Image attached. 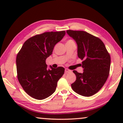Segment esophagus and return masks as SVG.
Masks as SVG:
<instances>
[{
    "label": "esophagus",
    "instance_id": "1",
    "mask_svg": "<svg viewBox=\"0 0 123 123\" xmlns=\"http://www.w3.org/2000/svg\"><path fill=\"white\" fill-rule=\"evenodd\" d=\"M72 71L69 69H65V73H70Z\"/></svg>",
    "mask_w": 123,
    "mask_h": 123
}]
</instances>
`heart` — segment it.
<instances>
[{"label":"heart","instance_id":"b5f03b06","mask_svg":"<svg viewBox=\"0 0 123 123\" xmlns=\"http://www.w3.org/2000/svg\"><path fill=\"white\" fill-rule=\"evenodd\" d=\"M71 42H74L73 40H67V43H71Z\"/></svg>","mask_w":123,"mask_h":123}]
</instances>
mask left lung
<instances>
[{
  "mask_svg": "<svg viewBox=\"0 0 123 123\" xmlns=\"http://www.w3.org/2000/svg\"><path fill=\"white\" fill-rule=\"evenodd\" d=\"M67 32L76 41L78 56L83 62V72L73 73L76 80L71 85L79 95L89 97L100 91L106 81L110 68V55L103 42L98 37L83 31L67 30Z\"/></svg>",
  "mask_w": 123,
  "mask_h": 123,
  "instance_id": "obj_1",
  "label": "left lung"
}]
</instances>
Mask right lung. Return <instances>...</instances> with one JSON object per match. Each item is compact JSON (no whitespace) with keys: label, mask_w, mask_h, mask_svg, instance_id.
I'll return each instance as SVG.
<instances>
[{"label":"right lung","mask_w":123,"mask_h":123,"mask_svg":"<svg viewBox=\"0 0 123 123\" xmlns=\"http://www.w3.org/2000/svg\"><path fill=\"white\" fill-rule=\"evenodd\" d=\"M65 34V31L36 35L23 43L16 58L17 78L25 92L36 100H43L56 90L57 82L64 73L59 67L47 69L46 58Z\"/></svg>","instance_id":"1"}]
</instances>
